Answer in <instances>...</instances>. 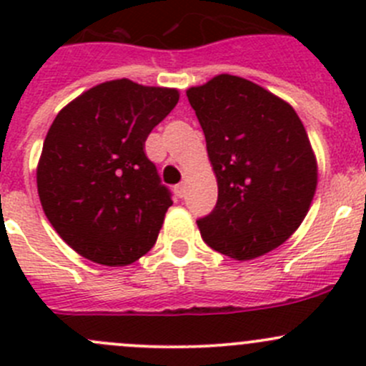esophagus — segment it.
Returning a JSON list of instances; mask_svg holds the SVG:
<instances>
[{"label": "esophagus", "instance_id": "34e87169", "mask_svg": "<svg viewBox=\"0 0 366 366\" xmlns=\"http://www.w3.org/2000/svg\"><path fill=\"white\" fill-rule=\"evenodd\" d=\"M173 191H175L177 197L184 198V194H186V184H177V186L173 187Z\"/></svg>", "mask_w": 366, "mask_h": 366}]
</instances>
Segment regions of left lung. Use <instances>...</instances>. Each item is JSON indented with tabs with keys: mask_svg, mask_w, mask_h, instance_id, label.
Segmentation results:
<instances>
[{
	"mask_svg": "<svg viewBox=\"0 0 366 366\" xmlns=\"http://www.w3.org/2000/svg\"><path fill=\"white\" fill-rule=\"evenodd\" d=\"M186 94L217 179L216 207L197 221L204 241L235 260L282 246L305 219L317 187V161L297 113L230 74Z\"/></svg>",
	"mask_w": 366,
	"mask_h": 366,
	"instance_id": "8db88e82",
	"label": "left lung"
}]
</instances>
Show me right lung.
<instances>
[{"instance_id":"1","label":"right lung","mask_w":366,"mask_h":366,"mask_svg":"<svg viewBox=\"0 0 366 366\" xmlns=\"http://www.w3.org/2000/svg\"><path fill=\"white\" fill-rule=\"evenodd\" d=\"M177 102L175 88L114 79L56 114L44 139L36 187L49 223L81 257L117 267L156 244L173 202L145 142Z\"/></svg>"}]
</instances>
